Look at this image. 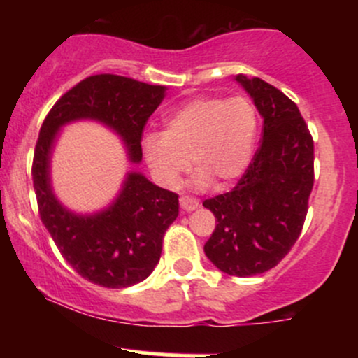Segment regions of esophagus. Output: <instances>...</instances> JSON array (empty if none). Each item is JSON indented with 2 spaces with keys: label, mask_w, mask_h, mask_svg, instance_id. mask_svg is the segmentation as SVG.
I'll use <instances>...</instances> for the list:
<instances>
[{
  "label": "esophagus",
  "mask_w": 358,
  "mask_h": 358,
  "mask_svg": "<svg viewBox=\"0 0 358 358\" xmlns=\"http://www.w3.org/2000/svg\"><path fill=\"white\" fill-rule=\"evenodd\" d=\"M199 199H195V196H190V195H182L180 196V205H182L183 210L190 212V210H195L196 207H199Z\"/></svg>",
  "instance_id": "esophagus-1"
}]
</instances>
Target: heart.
Here are the masks:
<instances>
[{"label":"heart","instance_id":"obj_1","mask_svg":"<svg viewBox=\"0 0 358 358\" xmlns=\"http://www.w3.org/2000/svg\"><path fill=\"white\" fill-rule=\"evenodd\" d=\"M257 117L248 97H196L168 117L165 131L148 133L143 155L155 180L173 188L192 165L193 185H227L248 166Z\"/></svg>","mask_w":358,"mask_h":358}]
</instances>
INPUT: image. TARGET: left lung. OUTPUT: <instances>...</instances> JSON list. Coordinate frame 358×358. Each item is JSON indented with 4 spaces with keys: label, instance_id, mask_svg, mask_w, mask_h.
Wrapping results in <instances>:
<instances>
[{
    "label": "left lung",
    "instance_id": "1",
    "mask_svg": "<svg viewBox=\"0 0 358 358\" xmlns=\"http://www.w3.org/2000/svg\"><path fill=\"white\" fill-rule=\"evenodd\" d=\"M262 121L261 145L231 192L203 202L215 215L205 254L237 278L278 266L303 231L315 183V145L298 106L266 80L237 76Z\"/></svg>",
    "mask_w": 358,
    "mask_h": 358
}]
</instances>
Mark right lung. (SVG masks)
I'll return each mask as SVG.
<instances>
[{"label":"right lung","instance_id":"right-lung-1","mask_svg":"<svg viewBox=\"0 0 358 358\" xmlns=\"http://www.w3.org/2000/svg\"><path fill=\"white\" fill-rule=\"evenodd\" d=\"M163 96V85L114 73L90 76L53 104L40 127L31 165L40 219L65 261L94 285L119 289L150 276L162 256L165 232L178 217V195L156 187L143 175L129 173L121 195L108 210L90 217L73 215L50 190L53 138L65 122L97 119L124 138L131 159L139 162L143 131Z\"/></svg>","mask_w":358,"mask_h":358}]
</instances>
